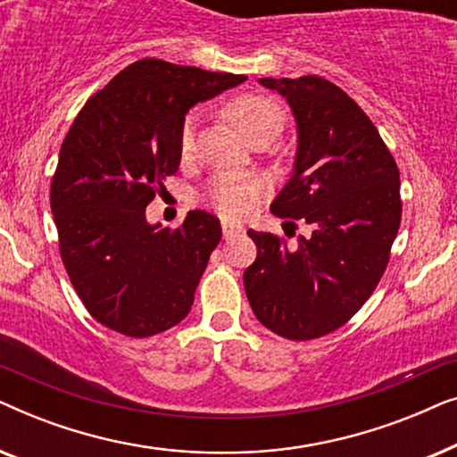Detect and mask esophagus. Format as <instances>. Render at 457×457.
Masks as SVG:
<instances>
[{
    "label": "esophagus",
    "mask_w": 457,
    "mask_h": 457,
    "mask_svg": "<svg viewBox=\"0 0 457 457\" xmlns=\"http://www.w3.org/2000/svg\"><path fill=\"white\" fill-rule=\"evenodd\" d=\"M222 233H224V239H233V237H239L245 233V228L237 222H222Z\"/></svg>",
    "instance_id": "obj_1"
}]
</instances>
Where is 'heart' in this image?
Listing matches in <instances>:
<instances>
[{
	"mask_svg": "<svg viewBox=\"0 0 457 457\" xmlns=\"http://www.w3.org/2000/svg\"><path fill=\"white\" fill-rule=\"evenodd\" d=\"M227 114L245 139L266 129L280 130V124H283V110H280V105L272 97L260 96V93H247V96L235 97L228 104ZM179 141L180 152L189 154L193 141H195V114L185 118ZM260 193V180L252 177V174L243 172L218 174L208 185V197L212 205L228 218L247 216L255 202H258Z\"/></svg>",
	"mask_w": 457,
	"mask_h": 457,
	"instance_id": "1",
	"label": "heart"
}]
</instances>
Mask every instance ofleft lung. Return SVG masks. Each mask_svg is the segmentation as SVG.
I'll return each mask as SVG.
<instances>
[{
  "label": "left lung",
  "mask_w": 457,
  "mask_h": 457,
  "mask_svg": "<svg viewBox=\"0 0 457 457\" xmlns=\"http://www.w3.org/2000/svg\"><path fill=\"white\" fill-rule=\"evenodd\" d=\"M260 83L287 97L299 135L295 170L270 212L303 220L312 235L291 249L283 237L249 230L258 255L243 285L266 328L310 341L343 327L385 274L402 224L399 168L341 87L316 74Z\"/></svg>",
  "instance_id": "left-lung-1"
}]
</instances>
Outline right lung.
I'll list each match as a JSON object with an SVG mask.
<instances>
[{"label": "right lung", "mask_w": 457, "mask_h": 457, "mask_svg": "<svg viewBox=\"0 0 457 457\" xmlns=\"http://www.w3.org/2000/svg\"><path fill=\"white\" fill-rule=\"evenodd\" d=\"M245 79L137 60L68 129L49 204L68 278L104 327L145 339L189 314L220 220L193 210L180 227L160 228L147 224L145 208L179 170L187 110Z\"/></svg>", "instance_id": "add662e5"}]
</instances>
